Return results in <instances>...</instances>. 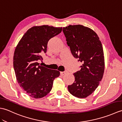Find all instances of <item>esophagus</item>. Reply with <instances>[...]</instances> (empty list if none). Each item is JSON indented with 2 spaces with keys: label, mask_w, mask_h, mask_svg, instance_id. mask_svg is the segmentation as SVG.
Listing matches in <instances>:
<instances>
[{
  "label": "esophagus",
  "mask_w": 122,
  "mask_h": 122,
  "mask_svg": "<svg viewBox=\"0 0 122 122\" xmlns=\"http://www.w3.org/2000/svg\"><path fill=\"white\" fill-rule=\"evenodd\" d=\"M67 72V71H63V72H60V74L61 76H63V75L65 74Z\"/></svg>",
  "instance_id": "1"
}]
</instances>
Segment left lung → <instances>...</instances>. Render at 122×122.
I'll use <instances>...</instances> for the list:
<instances>
[{"mask_svg": "<svg viewBox=\"0 0 122 122\" xmlns=\"http://www.w3.org/2000/svg\"><path fill=\"white\" fill-rule=\"evenodd\" d=\"M63 32L72 55L82 63L81 70L73 74L75 81L68 90L74 97L85 98L97 87L104 74L102 45L94 31L82 25H69Z\"/></svg>", "mask_w": 122, "mask_h": 122, "instance_id": "obj_1", "label": "left lung"}]
</instances>
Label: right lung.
<instances>
[{
    "label": "right lung",
    "mask_w": 122,
    "mask_h": 122,
    "mask_svg": "<svg viewBox=\"0 0 122 122\" xmlns=\"http://www.w3.org/2000/svg\"><path fill=\"white\" fill-rule=\"evenodd\" d=\"M62 30V27L48 25L32 27L25 33L15 49L13 63L17 80L20 87L33 98L47 95L54 80L60 74L58 70L40 66L38 61L42 60L40 54L46 52L49 40Z\"/></svg>",
    "instance_id": "add662e5"
}]
</instances>
